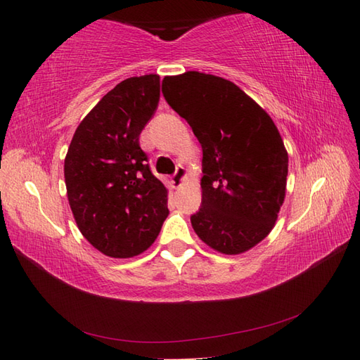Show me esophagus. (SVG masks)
<instances>
[{
  "label": "esophagus",
  "mask_w": 360,
  "mask_h": 360,
  "mask_svg": "<svg viewBox=\"0 0 360 360\" xmlns=\"http://www.w3.org/2000/svg\"><path fill=\"white\" fill-rule=\"evenodd\" d=\"M186 176H187L186 167H182V165L176 167V172H174L173 176H172V184H173V187H181L182 182H184V179H186Z\"/></svg>",
  "instance_id": "obj_1"
}]
</instances>
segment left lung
I'll return each instance as SVG.
<instances>
[{"label": "left lung", "mask_w": 360, "mask_h": 360, "mask_svg": "<svg viewBox=\"0 0 360 360\" xmlns=\"http://www.w3.org/2000/svg\"><path fill=\"white\" fill-rule=\"evenodd\" d=\"M162 94L202 147V201L190 217L193 231L226 255L257 246L272 231L286 193L288 151L274 120L217 75H168Z\"/></svg>", "instance_id": "1"}]
</instances>
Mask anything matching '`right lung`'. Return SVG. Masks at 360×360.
Segmentation results:
<instances>
[{"instance_id": "right-lung-1", "label": "right lung", "mask_w": 360, "mask_h": 360, "mask_svg": "<svg viewBox=\"0 0 360 360\" xmlns=\"http://www.w3.org/2000/svg\"><path fill=\"white\" fill-rule=\"evenodd\" d=\"M159 96L158 74L120 82L80 122L68 148L65 182L74 219L106 257L142 254L168 217L167 188L139 145Z\"/></svg>"}]
</instances>
